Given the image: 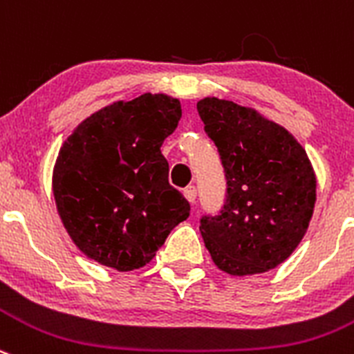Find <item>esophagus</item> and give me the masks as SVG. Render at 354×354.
<instances>
[{"instance_id":"esophagus-1","label":"esophagus","mask_w":354,"mask_h":354,"mask_svg":"<svg viewBox=\"0 0 354 354\" xmlns=\"http://www.w3.org/2000/svg\"><path fill=\"white\" fill-rule=\"evenodd\" d=\"M183 196H185V199H187L190 204L196 203V197H197L196 187H192V185H190V187L185 188V190H183Z\"/></svg>"}]
</instances>
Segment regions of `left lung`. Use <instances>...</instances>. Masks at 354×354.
Instances as JSON below:
<instances>
[{"label":"left lung","instance_id":"8db88e82","mask_svg":"<svg viewBox=\"0 0 354 354\" xmlns=\"http://www.w3.org/2000/svg\"><path fill=\"white\" fill-rule=\"evenodd\" d=\"M197 111L227 178L223 209L201 220L204 244L214 266L230 276L267 272L295 252L311 223V160L292 132L255 108L204 97Z\"/></svg>","mask_w":354,"mask_h":354}]
</instances>
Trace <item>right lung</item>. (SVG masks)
Instances as JSON below:
<instances>
[{
  "mask_svg": "<svg viewBox=\"0 0 354 354\" xmlns=\"http://www.w3.org/2000/svg\"><path fill=\"white\" fill-rule=\"evenodd\" d=\"M181 118L167 94L115 101L73 129L52 173V192L75 246L120 272L145 267L190 204L167 181L160 147Z\"/></svg>",
  "mask_w": 354,
  "mask_h": 354,
  "instance_id": "1",
  "label": "right lung"
}]
</instances>
